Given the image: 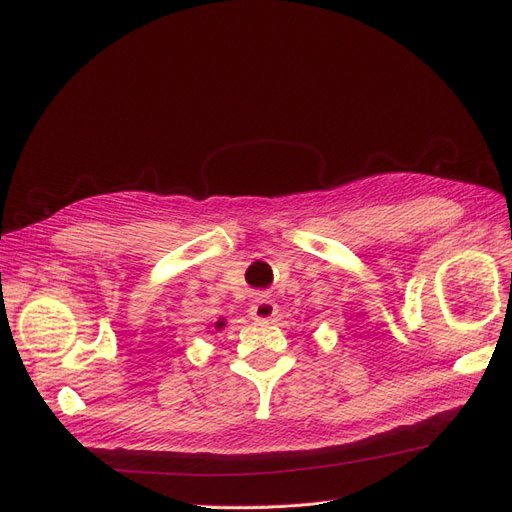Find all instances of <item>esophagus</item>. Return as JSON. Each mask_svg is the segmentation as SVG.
<instances>
[{
	"instance_id": "obj_1",
	"label": "esophagus",
	"mask_w": 512,
	"mask_h": 512,
	"mask_svg": "<svg viewBox=\"0 0 512 512\" xmlns=\"http://www.w3.org/2000/svg\"><path fill=\"white\" fill-rule=\"evenodd\" d=\"M275 314H277V305H275V301L269 299V297H256L254 303L250 305V316H252V320L265 322V320H271Z\"/></svg>"
}]
</instances>
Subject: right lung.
Instances as JSON below:
<instances>
[{
  "label": "right lung",
  "instance_id": "right-lung-1",
  "mask_svg": "<svg viewBox=\"0 0 512 512\" xmlns=\"http://www.w3.org/2000/svg\"><path fill=\"white\" fill-rule=\"evenodd\" d=\"M224 327V320H220V322H215V329H222Z\"/></svg>",
  "mask_w": 512,
  "mask_h": 512
}]
</instances>
